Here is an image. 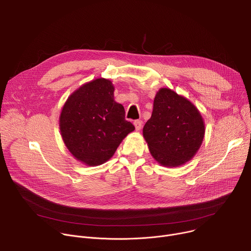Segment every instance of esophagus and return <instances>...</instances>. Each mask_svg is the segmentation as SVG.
<instances>
[{"instance_id":"esophagus-1","label":"esophagus","mask_w":251,"mask_h":251,"mask_svg":"<svg viewBox=\"0 0 251 251\" xmlns=\"http://www.w3.org/2000/svg\"><path fill=\"white\" fill-rule=\"evenodd\" d=\"M134 125H135L136 130L139 131V130H141V128H142L143 121H142V120H135V121H134Z\"/></svg>"}]
</instances>
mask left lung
I'll list each match as a JSON object with an SVG mask.
<instances>
[{"instance_id": "obj_1", "label": "left lung", "mask_w": 251, "mask_h": 251, "mask_svg": "<svg viewBox=\"0 0 251 251\" xmlns=\"http://www.w3.org/2000/svg\"><path fill=\"white\" fill-rule=\"evenodd\" d=\"M203 119L184 96L161 88L154 99L151 118L143 128L150 153L165 167H178L192 160L204 136Z\"/></svg>"}]
</instances>
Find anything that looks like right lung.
<instances>
[{"instance_id":"add662e5","label":"right lung","mask_w":251,"mask_h":251,"mask_svg":"<svg viewBox=\"0 0 251 251\" xmlns=\"http://www.w3.org/2000/svg\"><path fill=\"white\" fill-rule=\"evenodd\" d=\"M62 140L73 156L87 166L108 161L134 125L114 100V86L105 78L83 84L64 103L59 117Z\"/></svg>"}]
</instances>
